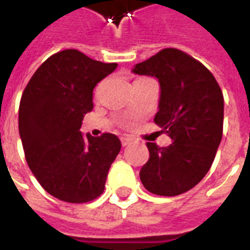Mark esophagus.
<instances>
[{
  "label": "esophagus",
  "instance_id": "esophagus-1",
  "mask_svg": "<svg viewBox=\"0 0 250 250\" xmlns=\"http://www.w3.org/2000/svg\"><path fill=\"white\" fill-rule=\"evenodd\" d=\"M121 142H122V146H128L129 143H132L133 140L131 138H127V136H122Z\"/></svg>",
  "mask_w": 250,
  "mask_h": 250
}]
</instances>
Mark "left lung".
<instances>
[{
	"mask_svg": "<svg viewBox=\"0 0 250 250\" xmlns=\"http://www.w3.org/2000/svg\"><path fill=\"white\" fill-rule=\"evenodd\" d=\"M132 72L159 80L155 123L173 140L163 148L146 143L149 160L140 170L142 184L156 195L186 193L207 174L222 142V90L203 64L176 48L160 51Z\"/></svg>",
	"mask_w": 250,
	"mask_h": 250,
	"instance_id": "obj_1",
	"label": "left lung"
}]
</instances>
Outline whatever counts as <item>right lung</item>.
<instances>
[{
    "label": "right lung",
    "instance_id": "add662e5",
    "mask_svg": "<svg viewBox=\"0 0 250 250\" xmlns=\"http://www.w3.org/2000/svg\"><path fill=\"white\" fill-rule=\"evenodd\" d=\"M117 66L65 49L36 69L22 94L18 125L26 161L42 188L60 201L85 203L104 193L121 140L112 133L85 136L80 128L93 110L95 85Z\"/></svg>",
    "mask_w": 250,
    "mask_h": 250
}]
</instances>
